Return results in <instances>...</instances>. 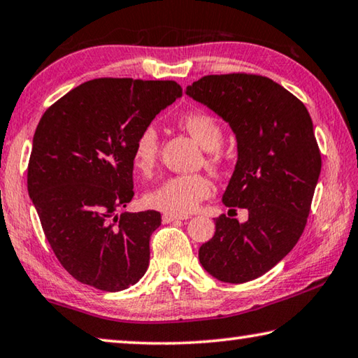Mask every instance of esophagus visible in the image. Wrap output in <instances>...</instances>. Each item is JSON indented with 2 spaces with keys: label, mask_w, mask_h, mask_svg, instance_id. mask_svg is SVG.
Here are the masks:
<instances>
[{
  "label": "esophagus",
  "mask_w": 358,
  "mask_h": 358,
  "mask_svg": "<svg viewBox=\"0 0 358 358\" xmlns=\"http://www.w3.org/2000/svg\"><path fill=\"white\" fill-rule=\"evenodd\" d=\"M187 219H189V215H174V214H163L162 215L163 224H171V222H176V220H187Z\"/></svg>",
  "instance_id": "34e87169"
}]
</instances>
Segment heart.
Segmentation results:
<instances>
[{"label":"heart","instance_id":"b5f03b06","mask_svg":"<svg viewBox=\"0 0 358 358\" xmlns=\"http://www.w3.org/2000/svg\"><path fill=\"white\" fill-rule=\"evenodd\" d=\"M178 127L190 134V136L208 150L206 165L213 169H220L224 165V154L220 152L224 141V128L214 115L203 110H190L178 119ZM160 139L155 127L148 125L138 133L133 143L131 160L134 168L143 174L154 171ZM213 184L204 174H180L173 176L149 190L144 195V201L149 208L162 210L165 214L185 215L195 210L203 200L210 196Z\"/></svg>","mask_w":358,"mask_h":358}]
</instances>
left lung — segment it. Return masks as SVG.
Listing matches in <instances>:
<instances>
[{
	"instance_id": "obj_1",
	"label": "left lung",
	"mask_w": 358,
	"mask_h": 358,
	"mask_svg": "<svg viewBox=\"0 0 358 358\" xmlns=\"http://www.w3.org/2000/svg\"><path fill=\"white\" fill-rule=\"evenodd\" d=\"M185 93L236 134L238 162L222 201L249 210L244 224L225 214L215 219L214 236L198 257L222 282H248L278 265L306 227L322 168L311 115L265 76H204Z\"/></svg>"
}]
</instances>
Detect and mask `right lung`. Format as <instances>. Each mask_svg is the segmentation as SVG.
<instances>
[{"instance_id": "obj_1", "label": "right lung", "mask_w": 358, "mask_h": 358, "mask_svg": "<svg viewBox=\"0 0 358 358\" xmlns=\"http://www.w3.org/2000/svg\"><path fill=\"white\" fill-rule=\"evenodd\" d=\"M179 96L174 80L101 78L68 92L41 117L28 193L55 257L79 282L120 292L148 271L160 213L115 210L134 195L138 133Z\"/></svg>"}]
</instances>
